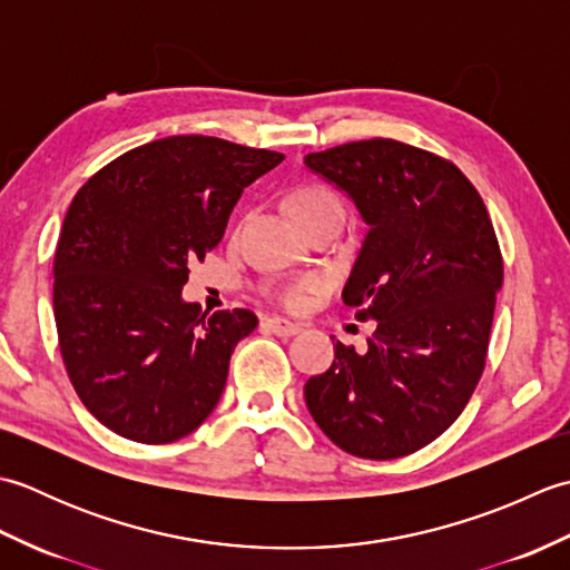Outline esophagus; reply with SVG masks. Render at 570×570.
Wrapping results in <instances>:
<instances>
[{
	"mask_svg": "<svg viewBox=\"0 0 570 570\" xmlns=\"http://www.w3.org/2000/svg\"><path fill=\"white\" fill-rule=\"evenodd\" d=\"M264 325H266V328H269L272 333L282 335V337H292V335L301 333V325H298V323H292V321H286V318H269Z\"/></svg>",
	"mask_w": 570,
	"mask_h": 570,
	"instance_id": "34e87169",
	"label": "esophagus"
}]
</instances>
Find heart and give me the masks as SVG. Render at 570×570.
Instances as JSON below:
<instances>
[{
  "instance_id": "obj_1",
  "label": "heart",
  "mask_w": 570,
  "mask_h": 570,
  "mask_svg": "<svg viewBox=\"0 0 570 570\" xmlns=\"http://www.w3.org/2000/svg\"><path fill=\"white\" fill-rule=\"evenodd\" d=\"M335 205H341L335 198V193L331 188H325L323 184H301L292 190V196H288V208H292V213L304 225L311 217H316L328 208H335ZM313 288H316L313 282H296L292 286H284L282 292H278V298H282L286 306H301Z\"/></svg>"
}]
</instances>
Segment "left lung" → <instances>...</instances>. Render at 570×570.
Returning a JSON list of instances; mask_svg holds the SVG:
<instances>
[{
  "label": "left lung",
  "mask_w": 570,
  "mask_h": 570,
  "mask_svg": "<svg viewBox=\"0 0 570 570\" xmlns=\"http://www.w3.org/2000/svg\"><path fill=\"white\" fill-rule=\"evenodd\" d=\"M304 161L370 225L343 301L377 321L367 353L335 343L333 365L306 382L308 411L350 455H411L460 416L485 370L498 235L475 186L433 151L374 137Z\"/></svg>",
  "instance_id": "left-lung-1"
}]
</instances>
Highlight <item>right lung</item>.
<instances>
[{"label":"right lung","mask_w":570,"mask_h":570,"mask_svg":"<svg viewBox=\"0 0 570 570\" xmlns=\"http://www.w3.org/2000/svg\"><path fill=\"white\" fill-rule=\"evenodd\" d=\"M284 154L184 135L129 149L85 180L53 259L58 347L72 390L102 426L159 445L210 416L229 355L257 328L247 308L184 304L188 264L223 239L252 180Z\"/></svg>","instance_id":"1"}]
</instances>
